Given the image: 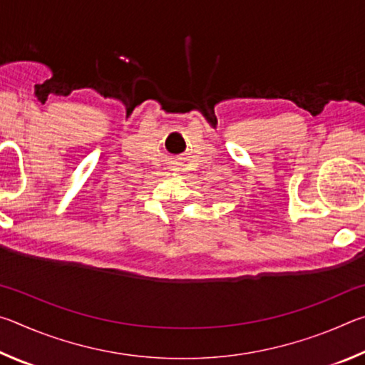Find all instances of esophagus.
I'll return each mask as SVG.
<instances>
[{
	"mask_svg": "<svg viewBox=\"0 0 365 365\" xmlns=\"http://www.w3.org/2000/svg\"><path fill=\"white\" fill-rule=\"evenodd\" d=\"M177 160H172V163H170V165H172V168H174V170H177Z\"/></svg>",
	"mask_w": 365,
	"mask_h": 365,
	"instance_id": "obj_1",
	"label": "esophagus"
}]
</instances>
